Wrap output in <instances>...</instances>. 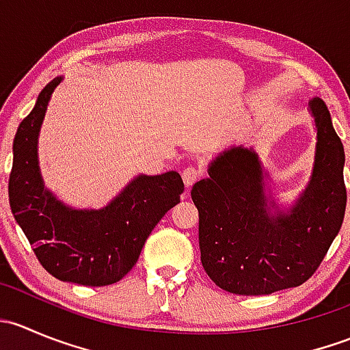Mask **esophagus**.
Listing matches in <instances>:
<instances>
[{
  "instance_id": "esophagus-1",
  "label": "esophagus",
  "mask_w": 350,
  "mask_h": 350,
  "mask_svg": "<svg viewBox=\"0 0 350 350\" xmlns=\"http://www.w3.org/2000/svg\"><path fill=\"white\" fill-rule=\"evenodd\" d=\"M200 176H201L200 169L193 167V165H189V167H186L185 171H183V181H185L186 188H189V186L195 185L198 179H200Z\"/></svg>"
}]
</instances>
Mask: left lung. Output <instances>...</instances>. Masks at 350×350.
<instances>
[{"label":"left lung","instance_id":"obj_1","mask_svg":"<svg viewBox=\"0 0 350 350\" xmlns=\"http://www.w3.org/2000/svg\"><path fill=\"white\" fill-rule=\"evenodd\" d=\"M317 147L308 186L289 211H274L259 157L234 147L218 155L191 189L200 213L201 264L234 295H271L312 278L342 227L347 203L344 146L322 100L310 101ZM271 206H269V203Z\"/></svg>","mask_w":350,"mask_h":350}]
</instances>
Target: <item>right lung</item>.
<instances>
[{
	"mask_svg": "<svg viewBox=\"0 0 350 350\" xmlns=\"http://www.w3.org/2000/svg\"><path fill=\"white\" fill-rule=\"evenodd\" d=\"M62 77L40 91L13 140L10 206L38 262L61 281L107 286L122 280L139 259L150 232L179 203L185 183L176 171L137 176L101 210H74L44 188L37 140L45 109Z\"/></svg>",
	"mask_w": 350,
	"mask_h": 350,
	"instance_id": "obj_1",
	"label": "right lung"
}]
</instances>
